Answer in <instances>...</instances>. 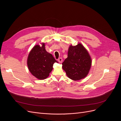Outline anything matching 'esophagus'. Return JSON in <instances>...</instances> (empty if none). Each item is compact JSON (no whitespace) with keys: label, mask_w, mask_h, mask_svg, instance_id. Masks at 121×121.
<instances>
[{"label":"esophagus","mask_w":121,"mask_h":121,"mask_svg":"<svg viewBox=\"0 0 121 121\" xmlns=\"http://www.w3.org/2000/svg\"><path fill=\"white\" fill-rule=\"evenodd\" d=\"M58 62L60 63H62V62H63V59L62 58H59L58 59Z\"/></svg>","instance_id":"esophagus-1"}]
</instances>
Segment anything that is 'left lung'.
<instances>
[{
    "mask_svg": "<svg viewBox=\"0 0 121 121\" xmlns=\"http://www.w3.org/2000/svg\"><path fill=\"white\" fill-rule=\"evenodd\" d=\"M62 68L68 77L77 81L87 77L92 65V59L87 50L81 43L68 49V57L62 63Z\"/></svg>",
    "mask_w": 121,
    "mask_h": 121,
    "instance_id": "1",
    "label": "left lung"
}]
</instances>
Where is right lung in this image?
<instances>
[{
    "instance_id": "obj_1",
    "label": "right lung",
    "mask_w": 121,
    "mask_h": 121,
    "mask_svg": "<svg viewBox=\"0 0 121 121\" xmlns=\"http://www.w3.org/2000/svg\"><path fill=\"white\" fill-rule=\"evenodd\" d=\"M42 46L36 44L28 54L27 64L30 72L38 79L48 78L53 69L54 63H58L52 54L48 52L45 48V43Z\"/></svg>"
}]
</instances>
